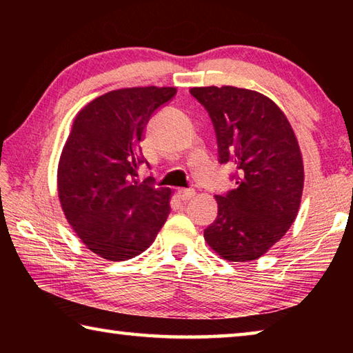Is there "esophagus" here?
I'll use <instances>...</instances> for the list:
<instances>
[{"label":"esophagus","instance_id":"34e87169","mask_svg":"<svg viewBox=\"0 0 353 353\" xmlns=\"http://www.w3.org/2000/svg\"><path fill=\"white\" fill-rule=\"evenodd\" d=\"M196 196L194 190H185V188H179L177 190V198L183 201V202H188L190 199H193Z\"/></svg>","mask_w":353,"mask_h":353}]
</instances>
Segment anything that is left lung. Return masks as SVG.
Returning a JSON list of instances; mask_svg holds the SVG:
<instances>
[{"label":"left lung","mask_w":353,"mask_h":353,"mask_svg":"<svg viewBox=\"0 0 353 353\" xmlns=\"http://www.w3.org/2000/svg\"><path fill=\"white\" fill-rule=\"evenodd\" d=\"M218 140L221 163L235 168L236 188L214 196L218 216L204 230L208 246L227 261L265 255L288 232L303 191L301 148L280 107L259 92L193 87Z\"/></svg>","instance_id":"obj_1"}]
</instances>
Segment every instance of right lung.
<instances>
[{"instance_id": "right-lung-1", "label": "right lung", "mask_w": 353, "mask_h": 353, "mask_svg": "<svg viewBox=\"0 0 353 353\" xmlns=\"http://www.w3.org/2000/svg\"><path fill=\"white\" fill-rule=\"evenodd\" d=\"M176 87L119 88L77 112L57 166L61 207L77 238L110 261L151 246L170 214V188L137 179L140 141L155 109Z\"/></svg>"}]
</instances>
